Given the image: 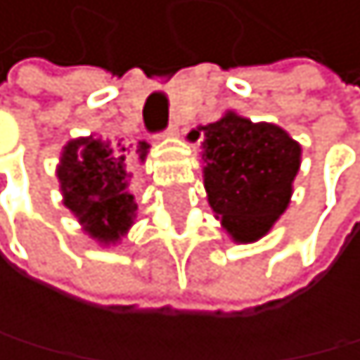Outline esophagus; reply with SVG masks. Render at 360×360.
I'll list each match as a JSON object with an SVG mask.
<instances>
[{
	"instance_id": "34e87169",
	"label": "esophagus",
	"mask_w": 360,
	"mask_h": 360,
	"mask_svg": "<svg viewBox=\"0 0 360 360\" xmlns=\"http://www.w3.org/2000/svg\"><path fill=\"white\" fill-rule=\"evenodd\" d=\"M178 135V124H171L167 130H165V133H162L160 137H176Z\"/></svg>"
}]
</instances>
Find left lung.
Masks as SVG:
<instances>
[{"label": "left lung", "mask_w": 360, "mask_h": 360, "mask_svg": "<svg viewBox=\"0 0 360 360\" xmlns=\"http://www.w3.org/2000/svg\"><path fill=\"white\" fill-rule=\"evenodd\" d=\"M189 139H202L205 189L216 219L234 241L262 239L290 202L300 144L279 126L236 112L191 130Z\"/></svg>", "instance_id": "8db88e82"}]
</instances>
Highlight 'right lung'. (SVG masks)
<instances>
[{
	"instance_id": "obj_1",
	"label": "right lung",
	"mask_w": 360,
	"mask_h": 360,
	"mask_svg": "<svg viewBox=\"0 0 360 360\" xmlns=\"http://www.w3.org/2000/svg\"><path fill=\"white\" fill-rule=\"evenodd\" d=\"M139 160L144 162L148 144L139 141ZM126 148L110 139L81 137L63 148L58 180L63 202L85 232L101 243H115L133 225L135 198L128 191Z\"/></svg>"
}]
</instances>
